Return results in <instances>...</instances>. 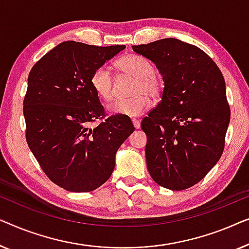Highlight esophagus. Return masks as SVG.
Instances as JSON below:
<instances>
[{
	"mask_svg": "<svg viewBox=\"0 0 249 249\" xmlns=\"http://www.w3.org/2000/svg\"><path fill=\"white\" fill-rule=\"evenodd\" d=\"M132 123H133V125H134V127H135L136 129L141 127V122L138 121V120H133V121H132Z\"/></svg>",
	"mask_w": 249,
	"mask_h": 249,
	"instance_id": "esophagus-1",
	"label": "esophagus"
}]
</instances>
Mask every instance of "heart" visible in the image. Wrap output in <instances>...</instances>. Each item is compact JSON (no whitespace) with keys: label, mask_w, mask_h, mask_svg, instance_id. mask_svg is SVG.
I'll return each instance as SVG.
<instances>
[{"label":"heart","mask_w":249,"mask_h":249,"mask_svg":"<svg viewBox=\"0 0 249 249\" xmlns=\"http://www.w3.org/2000/svg\"><path fill=\"white\" fill-rule=\"evenodd\" d=\"M121 72L135 79L133 94L129 99L115 100L108 106L111 115H123L127 117H139L150 107V99L160 96L162 83L155 74L152 63L144 57L135 54H127L120 57L115 63ZM91 87L98 97L105 101L113 99V75L107 66H99L90 78Z\"/></svg>","instance_id":"obj_1"}]
</instances>
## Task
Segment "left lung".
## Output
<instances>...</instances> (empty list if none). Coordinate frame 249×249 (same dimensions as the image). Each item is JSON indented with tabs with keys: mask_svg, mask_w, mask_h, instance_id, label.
<instances>
[{
	"mask_svg": "<svg viewBox=\"0 0 249 249\" xmlns=\"http://www.w3.org/2000/svg\"><path fill=\"white\" fill-rule=\"evenodd\" d=\"M162 76L161 101L143 118L146 166L157 184L183 191L215 166L230 122L226 82L201 48L176 38L132 46Z\"/></svg>",
	"mask_w": 249,
	"mask_h": 249,
	"instance_id": "8db88e82",
	"label": "left lung"
}]
</instances>
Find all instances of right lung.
Listing matches in <instances>:
<instances>
[{
  "label": "right lung",
  "mask_w": 249,
  "mask_h": 249,
  "mask_svg": "<svg viewBox=\"0 0 249 249\" xmlns=\"http://www.w3.org/2000/svg\"><path fill=\"white\" fill-rule=\"evenodd\" d=\"M64 41L45 54L28 76L23 100L26 139L47 177L70 192H91L109 179L117 150L134 131L131 118L105 109L90 83L93 71L123 51Z\"/></svg>",
  "instance_id": "add662e5"
}]
</instances>
